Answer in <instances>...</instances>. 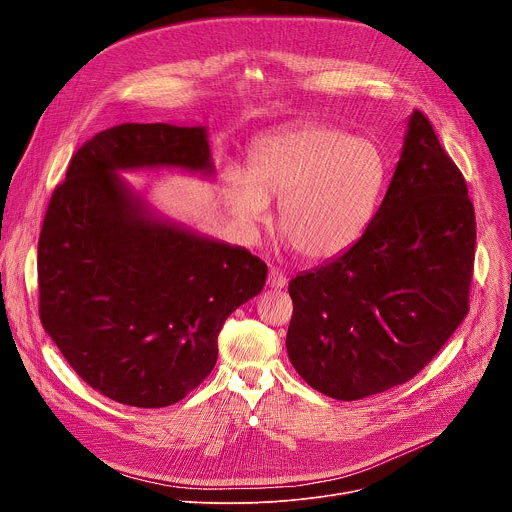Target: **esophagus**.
Masks as SVG:
<instances>
[{"label":"esophagus","mask_w":512,"mask_h":512,"mask_svg":"<svg viewBox=\"0 0 512 512\" xmlns=\"http://www.w3.org/2000/svg\"><path fill=\"white\" fill-rule=\"evenodd\" d=\"M267 285L273 289H281L287 285V277L279 271V269H269V277H267Z\"/></svg>","instance_id":"34e87169"}]
</instances>
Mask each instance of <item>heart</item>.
I'll return each mask as SVG.
<instances>
[{
  "label": "heart",
  "instance_id": "b5f03b06",
  "mask_svg": "<svg viewBox=\"0 0 512 512\" xmlns=\"http://www.w3.org/2000/svg\"><path fill=\"white\" fill-rule=\"evenodd\" d=\"M385 182V160L371 139L328 125H304L259 139L247 176L227 170L223 196L235 223L255 235L279 200V225L308 261L348 251L367 229Z\"/></svg>",
  "mask_w": 512,
  "mask_h": 512
}]
</instances>
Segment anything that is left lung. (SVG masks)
<instances>
[{"instance_id": "obj_1", "label": "left lung", "mask_w": 512, "mask_h": 512, "mask_svg": "<svg viewBox=\"0 0 512 512\" xmlns=\"http://www.w3.org/2000/svg\"><path fill=\"white\" fill-rule=\"evenodd\" d=\"M476 216L429 119L413 111L362 237L289 281L287 354L316 391L356 401L413 379L468 314Z\"/></svg>"}]
</instances>
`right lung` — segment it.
<instances>
[{"mask_svg":"<svg viewBox=\"0 0 512 512\" xmlns=\"http://www.w3.org/2000/svg\"><path fill=\"white\" fill-rule=\"evenodd\" d=\"M156 166L212 174L206 127L121 123L85 141L38 241L46 334L87 385L145 409L210 375L218 332L267 277L247 249L152 218L119 172Z\"/></svg>","mask_w":512,"mask_h":512,"instance_id":"1","label":"right lung"}]
</instances>
